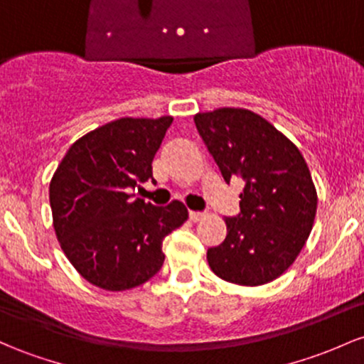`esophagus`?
Wrapping results in <instances>:
<instances>
[{
  "label": "esophagus",
  "mask_w": 364,
  "mask_h": 364,
  "mask_svg": "<svg viewBox=\"0 0 364 364\" xmlns=\"http://www.w3.org/2000/svg\"><path fill=\"white\" fill-rule=\"evenodd\" d=\"M188 215H190L191 221L197 223V221H200V219L205 218L207 213H197V210H190V214H188Z\"/></svg>",
  "instance_id": "1"
}]
</instances>
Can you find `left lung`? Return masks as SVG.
Here are the masks:
<instances>
[{
  "instance_id": "obj_1",
  "label": "left lung",
  "mask_w": 364,
  "mask_h": 364,
  "mask_svg": "<svg viewBox=\"0 0 364 364\" xmlns=\"http://www.w3.org/2000/svg\"><path fill=\"white\" fill-rule=\"evenodd\" d=\"M195 126L228 185L243 181L240 213L225 219V242L207 250L210 269L237 285L273 282L289 269L313 230L318 195L304 157L250 110L197 114Z\"/></svg>"
}]
</instances>
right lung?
Listing matches in <instances>:
<instances>
[{"instance_id": "obj_1", "label": "right lung", "mask_w": 364, "mask_h": 364, "mask_svg": "<svg viewBox=\"0 0 364 364\" xmlns=\"http://www.w3.org/2000/svg\"><path fill=\"white\" fill-rule=\"evenodd\" d=\"M173 117L109 122L67 150L50 183L57 238L81 277L103 290H129L149 282L164 264L162 240L188 210L134 198L154 179L151 161Z\"/></svg>"}]
</instances>
